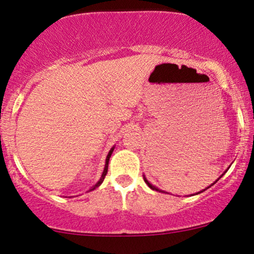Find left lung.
<instances>
[{
	"mask_svg": "<svg viewBox=\"0 0 254 254\" xmlns=\"http://www.w3.org/2000/svg\"><path fill=\"white\" fill-rule=\"evenodd\" d=\"M226 171H227V170H226ZM226 171H225V172H224V173H226ZM224 173H223V175H224ZM223 175H221V176H223ZM221 176H220V177H221ZM220 177H219V178H220ZM143 178H144V182H145V183H146V184H147V186H149V188H150V189H152V190H155V191H159V192H164V191L159 190V189H158V188H156V186H155V185H152V184H151V183H150V182H149V181H147V179H146V177H145V176H143ZM219 178H218V179H219ZM218 179H217V181H216V182H214V183H213V184H216V183L218 182ZM213 184H211L210 186H208V188H211V186H212ZM208 188H206V189H208ZM206 189H204V190H203V191H205V190H206ZM203 191L198 192V193H201V192H203ZM198 193H195V194H198Z\"/></svg>",
	"mask_w": 254,
	"mask_h": 254,
	"instance_id": "left-lung-1",
	"label": "left lung"
}]
</instances>
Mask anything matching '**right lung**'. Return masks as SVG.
Segmentation results:
<instances>
[{
    "label": "right lung",
    "instance_id": "1",
    "mask_svg": "<svg viewBox=\"0 0 254 254\" xmlns=\"http://www.w3.org/2000/svg\"><path fill=\"white\" fill-rule=\"evenodd\" d=\"M114 149H115V146H112L111 149H110V151H109V153H108V156H107V159H105V166H104V170H103V173H102V176H101V178H99V181L96 183V184L92 186L91 189H90L89 191H92V190H95L96 188H98L99 185L102 184V183H103V181H104V178H105V176H107V173H108V166H109V159H110V157H111V155H112V152H114Z\"/></svg>",
    "mask_w": 254,
    "mask_h": 254
}]
</instances>
